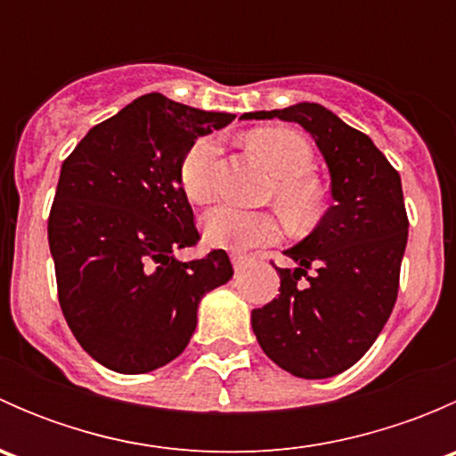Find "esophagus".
<instances>
[{
  "label": "esophagus",
  "mask_w": 456,
  "mask_h": 456,
  "mask_svg": "<svg viewBox=\"0 0 456 456\" xmlns=\"http://www.w3.org/2000/svg\"><path fill=\"white\" fill-rule=\"evenodd\" d=\"M232 262H233V269H236V273H242V271L249 266L251 260L245 256H232Z\"/></svg>",
  "instance_id": "34e87169"
}]
</instances>
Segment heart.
Listing matches in <instances>:
<instances>
[{
	"label": "heart",
	"instance_id": "b5f03b06",
	"mask_svg": "<svg viewBox=\"0 0 456 456\" xmlns=\"http://www.w3.org/2000/svg\"><path fill=\"white\" fill-rule=\"evenodd\" d=\"M249 147L265 160L275 181V202L291 218H306L317 205V190L309 181L314 150L297 132L265 127L249 134ZM218 141L202 136L181 160V185L191 202H207L214 194V163ZM202 236L209 245L229 251H247L278 236V223L269 214L218 205L202 216Z\"/></svg>",
	"mask_w": 456,
	"mask_h": 456
}]
</instances>
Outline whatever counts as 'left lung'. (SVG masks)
I'll return each instance as SVG.
<instances>
[{"label":"left lung","mask_w":456,"mask_h":456,"mask_svg":"<svg viewBox=\"0 0 456 456\" xmlns=\"http://www.w3.org/2000/svg\"><path fill=\"white\" fill-rule=\"evenodd\" d=\"M293 121L314 136L330 174L333 205L284 254L280 296L251 311L257 344L280 369L326 379L351 369L393 314L408 240L402 178L369 136L320 103L247 112Z\"/></svg>","instance_id":"8db88e82"}]
</instances>
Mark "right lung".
I'll return each mask as SVG.
<instances>
[{
  "mask_svg": "<svg viewBox=\"0 0 456 456\" xmlns=\"http://www.w3.org/2000/svg\"><path fill=\"white\" fill-rule=\"evenodd\" d=\"M151 92L99 123L63 160L48 218L59 305L92 360L123 375L169 364L190 344L205 293L229 282L223 249L181 262L199 242L181 160L229 126Z\"/></svg>",
  "mask_w": 456,
  "mask_h": 456,
  "instance_id": "add662e5",
  "label": "right lung"
}]
</instances>
